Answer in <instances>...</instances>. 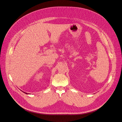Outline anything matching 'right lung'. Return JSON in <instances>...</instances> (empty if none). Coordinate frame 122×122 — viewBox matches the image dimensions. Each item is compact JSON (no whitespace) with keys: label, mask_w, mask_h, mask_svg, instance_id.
Masks as SVG:
<instances>
[{"label":"right lung","mask_w":122,"mask_h":122,"mask_svg":"<svg viewBox=\"0 0 122 122\" xmlns=\"http://www.w3.org/2000/svg\"><path fill=\"white\" fill-rule=\"evenodd\" d=\"M24 93H25V94H29V93H26V92H23Z\"/></svg>","instance_id":"1"}]
</instances>
